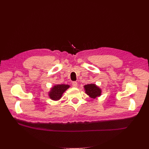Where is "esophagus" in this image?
Wrapping results in <instances>:
<instances>
[{"label":"esophagus","instance_id":"34e87169","mask_svg":"<svg viewBox=\"0 0 149 149\" xmlns=\"http://www.w3.org/2000/svg\"><path fill=\"white\" fill-rule=\"evenodd\" d=\"M72 86L74 87H77V83L75 81L72 82Z\"/></svg>","mask_w":149,"mask_h":149}]
</instances>
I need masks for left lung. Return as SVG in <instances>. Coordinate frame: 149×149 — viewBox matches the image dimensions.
<instances>
[{
  "label": "left lung",
  "mask_w": 149,
  "mask_h": 149,
  "mask_svg": "<svg viewBox=\"0 0 149 149\" xmlns=\"http://www.w3.org/2000/svg\"><path fill=\"white\" fill-rule=\"evenodd\" d=\"M85 93L91 99H96L100 96L102 91L95 84H88L84 86Z\"/></svg>",
  "instance_id": "left-lung-1"
}]
</instances>
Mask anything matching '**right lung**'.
<instances>
[{
	"mask_svg": "<svg viewBox=\"0 0 149 149\" xmlns=\"http://www.w3.org/2000/svg\"><path fill=\"white\" fill-rule=\"evenodd\" d=\"M70 88L68 84H56L54 86L49 92V97L53 100H58L61 99L63 93Z\"/></svg>",
	"mask_w": 149,
	"mask_h": 149,
	"instance_id": "add662e5",
	"label": "right lung"
}]
</instances>
